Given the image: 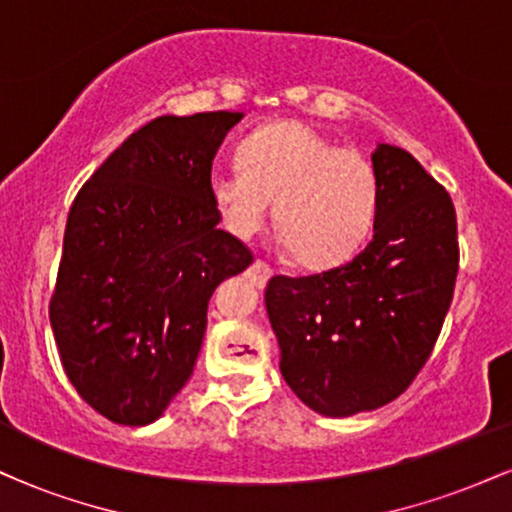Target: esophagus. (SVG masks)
Wrapping results in <instances>:
<instances>
[{"instance_id":"esophagus-1","label":"esophagus","mask_w":512,"mask_h":512,"mask_svg":"<svg viewBox=\"0 0 512 512\" xmlns=\"http://www.w3.org/2000/svg\"><path fill=\"white\" fill-rule=\"evenodd\" d=\"M274 272H272V267H269L267 262H262V260H255L248 267V279L252 281V284L255 286H264L269 281V276H272Z\"/></svg>"}]
</instances>
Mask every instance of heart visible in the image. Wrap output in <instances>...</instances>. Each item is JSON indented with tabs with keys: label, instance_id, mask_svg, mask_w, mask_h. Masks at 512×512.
Returning <instances> with one entry per match:
<instances>
[{
	"label": "heart",
	"instance_id": "b5f03b06",
	"mask_svg": "<svg viewBox=\"0 0 512 512\" xmlns=\"http://www.w3.org/2000/svg\"><path fill=\"white\" fill-rule=\"evenodd\" d=\"M240 168H216L209 195L231 236L255 238L276 204V228L293 260L327 269L366 243L378 216V175L361 151L303 122H276L238 149Z\"/></svg>",
	"mask_w": 512,
	"mask_h": 512
}]
</instances>
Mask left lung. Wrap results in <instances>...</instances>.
I'll use <instances>...</instances> for the list:
<instances>
[{
	"label": "left lung",
	"mask_w": 512,
	"mask_h": 512,
	"mask_svg": "<svg viewBox=\"0 0 512 512\" xmlns=\"http://www.w3.org/2000/svg\"><path fill=\"white\" fill-rule=\"evenodd\" d=\"M373 238L349 262L310 276H272L264 291L281 375L322 416L378 409L402 395L431 356L455 291L452 199L409 151L378 144Z\"/></svg>",
	"instance_id": "left-lung-1"
}]
</instances>
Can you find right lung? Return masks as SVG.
I'll use <instances>...</instances> for the list:
<instances>
[{
	"label": "right lung",
	"instance_id": "obj_1",
	"mask_svg": "<svg viewBox=\"0 0 512 512\" xmlns=\"http://www.w3.org/2000/svg\"><path fill=\"white\" fill-rule=\"evenodd\" d=\"M240 120L156 117L69 209L50 325L69 383L115 424L166 411L195 370L211 293L252 262L209 195L211 161Z\"/></svg>",
	"mask_w": 512,
	"mask_h": 512
}]
</instances>
